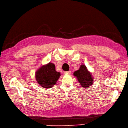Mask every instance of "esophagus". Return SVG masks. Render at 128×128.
Instances as JSON below:
<instances>
[{
	"label": "esophagus",
	"mask_w": 128,
	"mask_h": 128,
	"mask_svg": "<svg viewBox=\"0 0 128 128\" xmlns=\"http://www.w3.org/2000/svg\"><path fill=\"white\" fill-rule=\"evenodd\" d=\"M70 71H66V72H64V74H70Z\"/></svg>",
	"instance_id": "obj_1"
}]
</instances>
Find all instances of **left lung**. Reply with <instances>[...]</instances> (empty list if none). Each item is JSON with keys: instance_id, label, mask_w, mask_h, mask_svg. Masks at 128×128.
Instances as JSON below:
<instances>
[{"instance_id": "1", "label": "left lung", "mask_w": 128, "mask_h": 128, "mask_svg": "<svg viewBox=\"0 0 128 128\" xmlns=\"http://www.w3.org/2000/svg\"><path fill=\"white\" fill-rule=\"evenodd\" d=\"M82 87L84 88L91 86L94 82V78L91 73L89 72L85 65H81L80 68L74 73Z\"/></svg>"}]
</instances>
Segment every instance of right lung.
<instances>
[{
    "mask_svg": "<svg viewBox=\"0 0 128 128\" xmlns=\"http://www.w3.org/2000/svg\"><path fill=\"white\" fill-rule=\"evenodd\" d=\"M60 76V72L55 70L54 64L48 63L42 66L36 73V78L40 86L44 88L53 87Z\"/></svg>",
    "mask_w": 128,
    "mask_h": 128,
    "instance_id": "obj_1",
    "label": "right lung"
}]
</instances>
